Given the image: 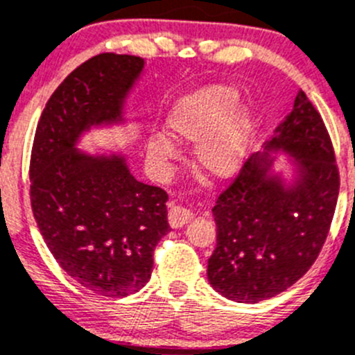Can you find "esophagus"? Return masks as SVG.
Wrapping results in <instances>:
<instances>
[{
	"mask_svg": "<svg viewBox=\"0 0 355 355\" xmlns=\"http://www.w3.org/2000/svg\"><path fill=\"white\" fill-rule=\"evenodd\" d=\"M193 217L194 212L191 209H187V207L177 205L173 201L168 205V219H170V225L173 228H180V226L187 225Z\"/></svg>",
	"mask_w": 355,
	"mask_h": 355,
	"instance_id": "1",
	"label": "esophagus"
}]
</instances>
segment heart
<instances>
[{"mask_svg":"<svg viewBox=\"0 0 355 355\" xmlns=\"http://www.w3.org/2000/svg\"><path fill=\"white\" fill-rule=\"evenodd\" d=\"M239 94L230 86H209L171 107L166 129L178 143H198L194 159L200 170L212 177H230L241 168L248 150L251 118L245 110H235ZM150 157L170 161L175 148L164 136L148 139Z\"/></svg>","mask_w":355,"mask_h":355,"instance_id":"1","label":"heart"}]
</instances>
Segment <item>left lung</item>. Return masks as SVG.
Instances as JSON below:
<instances>
[{
  "label": "left lung",
  "mask_w": 355,
  "mask_h": 355,
  "mask_svg": "<svg viewBox=\"0 0 355 355\" xmlns=\"http://www.w3.org/2000/svg\"><path fill=\"white\" fill-rule=\"evenodd\" d=\"M269 146L302 157V182L285 191L265 180L270 159L251 155L217 194V244L209 258L210 285L232 301L258 302L285 292L320 254L331 230L340 170L324 120L304 92Z\"/></svg>",
  "instance_id": "1"
}]
</instances>
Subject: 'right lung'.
<instances>
[{
  "label": "right lung",
  "mask_w": 355,
  "mask_h": 355,
  "mask_svg": "<svg viewBox=\"0 0 355 355\" xmlns=\"http://www.w3.org/2000/svg\"><path fill=\"white\" fill-rule=\"evenodd\" d=\"M143 69L132 54L102 53L72 70L38 120L30 159L35 221L54 260L90 292L125 297L146 285L168 225V194L138 182L120 157L74 150L79 132L120 116Z\"/></svg>",
  "instance_id": "obj_1"
}]
</instances>
